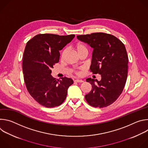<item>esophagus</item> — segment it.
<instances>
[{
    "mask_svg": "<svg viewBox=\"0 0 148 148\" xmlns=\"http://www.w3.org/2000/svg\"><path fill=\"white\" fill-rule=\"evenodd\" d=\"M74 82H82L84 81L82 79H75V80H74Z\"/></svg>",
    "mask_w": 148,
    "mask_h": 148,
    "instance_id": "1",
    "label": "esophagus"
}]
</instances>
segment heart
<instances>
[{
  "label": "heart",
  "mask_w": 148,
  "mask_h": 148,
  "mask_svg": "<svg viewBox=\"0 0 148 148\" xmlns=\"http://www.w3.org/2000/svg\"><path fill=\"white\" fill-rule=\"evenodd\" d=\"M74 49L75 50V51H77V53H78V54L79 55V54L82 53H84V52H86V53H88V49L87 48V47L81 43H77L75 46H74ZM66 53V50H64V51H63L62 52V54H61V58H63L64 56H65V54Z\"/></svg>",
  "instance_id": "obj_1"
}]
</instances>
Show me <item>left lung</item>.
I'll list each match as a JSON object with an SVG mask.
<instances>
[{
	"label": "left lung",
	"instance_id": "left-lung-1",
	"mask_svg": "<svg viewBox=\"0 0 148 148\" xmlns=\"http://www.w3.org/2000/svg\"><path fill=\"white\" fill-rule=\"evenodd\" d=\"M77 37L94 49L90 70L101 76L100 81L91 78L86 79L92 89L85 98L94 107H108L121 95L127 78L128 57L125 47L116 37L104 33Z\"/></svg>",
	"mask_w": 148,
	"mask_h": 148
}]
</instances>
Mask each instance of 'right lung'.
Wrapping results in <instances>:
<instances>
[{"mask_svg": "<svg viewBox=\"0 0 148 148\" xmlns=\"http://www.w3.org/2000/svg\"><path fill=\"white\" fill-rule=\"evenodd\" d=\"M74 34H40L26 44L23 57V72L26 88L38 103L47 108L60 105L67 95L72 79H56L51 69L59 61L60 53L74 38Z\"/></svg>", "mask_w": 148, "mask_h": 148, "instance_id": "add662e5", "label": "right lung"}]
</instances>
